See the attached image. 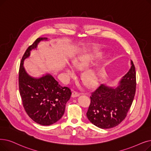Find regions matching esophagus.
<instances>
[{
  "label": "esophagus",
  "mask_w": 151,
  "mask_h": 151,
  "mask_svg": "<svg viewBox=\"0 0 151 151\" xmlns=\"http://www.w3.org/2000/svg\"><path fill=\"white\" fill-rule=\"evenodd\" d=\"M80 93H79V92H78L76 91H73V92H72V94H71V96L73 97H77V96H79L80 95Z\"/></svg>",
  "instance_id": "34e87169"
}]
</instances>
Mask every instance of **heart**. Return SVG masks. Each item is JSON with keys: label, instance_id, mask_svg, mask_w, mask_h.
I'll list each match as a JSON object with an SVG mask.
<instances>
[{"label": "heart", "instance_id": "1", "mask_svg": "<svg viewBox=\"0 0 151 151\" xmlns=\"http://www.w3.org/2000/svg\"><path fill=\"white\" fill-rule=\"evenodd\" d=\"M101 56V54L94 53L89 55H86L80 57L79 59L75 61L73 63L74 66L77 68L82 69L86 68L90 64L93 63L94 60L99 58ZM67 72L70 75H73V71L71 70L68 68ZM83 78L84 81L87 84H91L94 83L98 79V73L96 70L94 69L87 70L83 75Z\"/></svg>", "mask_w": 151, "mask_h": 151}]
</instances>
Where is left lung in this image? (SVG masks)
<instances>
[{
    "label": "left lung",
    "mask_w": 151,
    "mask_h": 151,
    "mask_svg": "<svg viewBox=\"0 0 151 151\" xmlns=\"http://www.w3.org/2000/svg\"><path fill=\"white\" fill-rule=\"evenodd\" d=\"M117 87L101 84L91 93L86 115L96 127L109 129L119 124L127 115L133 101L136 87V70L132 67Z\"/></svg>",
    "instance_id": "1"
}]
</instances>
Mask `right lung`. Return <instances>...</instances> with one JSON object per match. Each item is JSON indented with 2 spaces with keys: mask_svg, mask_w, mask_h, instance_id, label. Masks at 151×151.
Listing matches in <instances>:
<instances>
[{
  "mask_svg": "<svg viewBox=\"0 0 151 151\" xmlns=\"http://www.w3.org/2000/svg\"><path fill=\"white\" fill-rule=\"evenodd\" d=\"M47 37H39L29 45L22 58L19 69V94L24 110L31 119L41 125L47 126L59 120L65 112L71 91L62 87L50 75L40 78L30 76L23 66V61L36 49L38 43Z\"/></svg>",
  "mask_w": 151,
  "mask_h": 151,
  "instance_id": "add662e5",
  "label": "right lung"
}]
</instances>
